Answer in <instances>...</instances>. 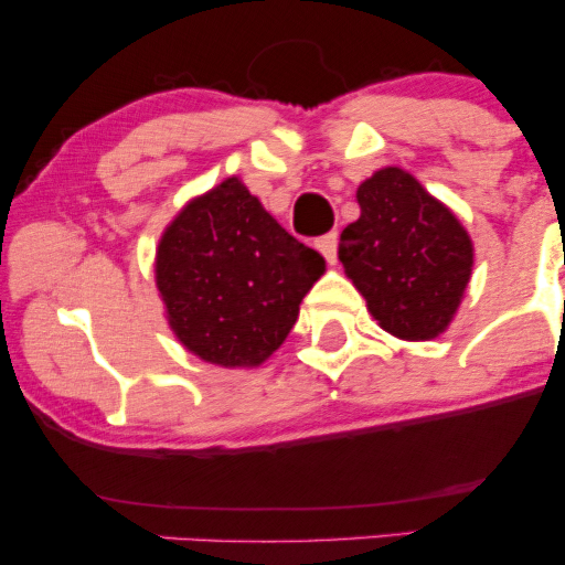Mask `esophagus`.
<instances>
[{"instance_id":"obj_1","label":"esophagus","mask_w":565,"mask_h":565,"mask_svg":"<svg viewBox=\"0 0 565 565\" xmlns=\"http://www.w3.org/2000/svg\"><path fill=\"white\" fill-rule=\"evenodd\" d=\"M316 249H319L329 263H334L337 260V233H323L321 238H316Z\"/></svg>"}]
</instances>
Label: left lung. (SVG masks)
<instances>
[{"mask_svg": "<svg viewBox=\"0 0 565 565\" xmlns=\"http://www.w3.org/2000/svg\"><path fill=\"white\" fill-rule=\"evenodd\" d=\"M355 199L361 217L342 231L337 255L374 319L401 340L446 332L472 274L468 231L398 167L374 172Z\"/></svg>", "mask_w": 565, "mask_h": 565, "instance_id": "left-lung-1", "label": "left lung"}]
</instances>
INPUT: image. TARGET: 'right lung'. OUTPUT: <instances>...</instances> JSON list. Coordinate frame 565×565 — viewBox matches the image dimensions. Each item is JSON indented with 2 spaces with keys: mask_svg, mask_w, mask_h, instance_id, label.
<instances>
[{
  "mask_svg": "<svg viewBox=\"0 0 565 565\" xmlns=\"http://www.w3.org/2000/svg\"><path fill=\"white\" fill-rule=\"evenodd\" d=\"M327 263L276 223L238 178L188 201L157 249L174 337L210 364L257 366L278 350Z\"/></svg>",
  "mask_w": 565,
  "mask_h": 565,
  "instance_id": "add662e5",
  "label": "right lung"
}]
</instances>
